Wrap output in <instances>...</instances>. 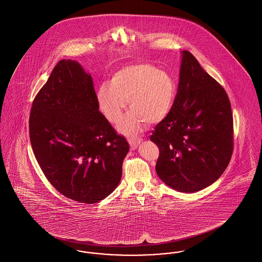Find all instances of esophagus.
<instances>
[{
	"label": "esophagus",
	"instance_id": "esophagus-1",
	"mask_svg": "<svg viewBox=\"0 0 262 262\" xmlns=\"http://www.w3.org/2000/svg\"><path fill=\"white\" fill-rule=\"evenodd\" d=\"M141 138L140 137H130L128 138V143L130 146V149L135 150L138 146V144L141 142Z\"/></svg>",
	"mask_w": 262,
	"mask_h": 262
}]
</instances>
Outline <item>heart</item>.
<instances>
[{"mask_svg":"<svg viewBox=\"0 0 262 262\" xmlns=\"http://www.w3.org/2000/svg\"><path fill=\"white\" fill-rule=\"evenodd\" d=\"M176 82L169 73L149 63L129 64L113 74L109 85H101L96 98L100 110L111 123H118L126 108L128 113L119 129L125 135L138 133L145 123L155 125L167 118L176 99Z\"/></svg>","mask_w":262,"mask_h":262,"instance_id":"1","label":"heart"}]
</instances>
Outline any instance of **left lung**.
I'll list each match as a JSON object with an SVG mask.
<instances>
[{"mask_svg": "<svg viewBox=\"0 0 262 262\" xmlns=\"http://www.w3.org/2000/svg\"><path fill=\"white\" fill-rule=\"evenodd\" d=\"M150 140L159 148L156 173L169 187L194 192L224 173L234 149L231 103L223 86L183 51L174 105Z\"/></svg>", "mask_w": 262, "mask_h": 262, "instance_id": "left-lung-1", "label": "left lung"}]
</instances>
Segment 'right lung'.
I'll list each match as a JSON object with an SVG mask.
<instances>
[{"mask_svg":"<svg viewBox=\"0 0 262 262\" xmlns=\"http://www.w3.org/2000/svg\"><path fill=\"white\" fill-rule=\"evenodd\" d=\"M29 136L42 172L60 193L92 204L118 187L129 145L99 111L91 75L57 63L33 100Z\"/></svg>","mask_w":262,"mask_h":262,"instance_id":"right-lung-1","label":"right lung"}]
</instances>
